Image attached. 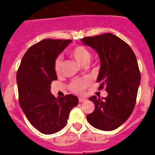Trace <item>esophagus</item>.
I'll use <instances>...</instances> for the list:
<instances>
[{
    "instance_id": "34e87169",
    "label": "esophagus",
    "mask_w": 155,
    "mask_h": 155,
    "mask_svg": "<svg viewBox=\"0 0 155 155\" xmlns=\"http://www.w3.org/2000/svg\"><path fill=\"white\" fill-rule=\"evenodd\" d=\"M78 101H79V102H85L86 99L84 98H79Z\"/></svg>"
}]
</instances>
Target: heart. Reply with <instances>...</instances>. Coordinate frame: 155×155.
<instances>
[{"mask_svg": "<svg viewBox=\"0 0 155 155\" xmlns=\"http://www.w3.org/2000/svg\"><path fill=\"white\" fill-rule=\"evenodd\" d=\"M70 55L77 61L79 64L82 65H87L90 62L91 59V53L90 50L86 46L78 45L71 49L70 51ZM63 67V59L61 57L56 58L54 61V71L57 74H61L62 72ZM90 84V79L87 78H84L74 79L71 84V91L76 93H82L85 89L87 86Z\"/></svg>", "mask_w": 155, "mask_h": 155, "instance_id": "heart-1", "label": "heart"}]
</instances>
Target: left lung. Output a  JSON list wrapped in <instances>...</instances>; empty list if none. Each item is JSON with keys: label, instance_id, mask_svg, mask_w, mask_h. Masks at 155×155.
Returning <instances> with one entry per match:
<instances>
[{"label": "left lung", "instance_id": "1", "mask_svg": "<svg viewBox=\"0 0 155 155\" xmlns=\"http://www.w3.org/2000/svg\"><path fill=\"white\" fill-rule=\"evenodd\" d=\"M98 53L101 61L97 82L100 90L105 87L107 97L89 98L94 110L87 116L92 127L110 131L125 123L136 104L140 73L136 56L130 46L112 33L81 39Z\"/></svg>", "mask_w": 155, "mask_h": 155}]
</instances>
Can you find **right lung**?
<instances>
[{
    "instance_id": "add662e5",
    "label": "right lung",
    "mask_w": 155,
    "mask_h": 155,
    "mask_svg": "<svg viewBox=\"0 0 155 155\" xmlns=\"http://www.w3.org/2000/svg\"><path fill=\"white\" fill-rule=\"evenodd\" d=\"M71 39H46L26 51L17 72L18 101L30 124L39 132L52 134L65 127L70 112L78 104L73 94L56 98L50 92L57 80L54 61Z\"/></svg>"
}]
</instances>
